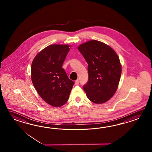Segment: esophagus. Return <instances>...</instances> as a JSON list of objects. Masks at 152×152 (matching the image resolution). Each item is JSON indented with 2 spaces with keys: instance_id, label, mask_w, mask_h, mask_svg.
Listing matches in <instances>:
<instances>
[{
  "instance_id": "34e87169",
  "label": "esophagus",
  "mask_w": 152,
  "mask_h": 152,
  "mask_svg": "<svg viewBox=\"0 0 152 152\" xmlns=\"http://www.w3.org/2000/svg\"><path fill=\"white\" fill-rule=\"evenodd\" d=\"M75 84L76 85H79V80H76V81H75Z\"/></svg>"
}]
</instances>
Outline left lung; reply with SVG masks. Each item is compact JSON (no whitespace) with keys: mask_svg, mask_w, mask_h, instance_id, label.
Returning a JSON list of instances; mask_svg holds the SVG:
<instances>
[{"mask_svg":"<svg viewBox=\"0 0 152 152\" xmlns=\"http://www.w3.org/2000/svg\"><path fill=\"white\" fill-rule=\"evenodd\" d=\"M77 48L88 64V80L83 90L92 102H106L118 88L121 74L118 56L109 45L96 40L83 43Z\"/></svg>","mask_w":152,"mask_h":152,"instance_id":"obj_1","label":"left lung"}]
</instances>
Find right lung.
Here are the masks:
<instances>
[{
	"label": "right lung",
	"mask_w": 152,
	"mask_h": 152,
	"mask_svg": "<svg viewBox=\"0 0 152 152\" xmlns=\"http://www.w3.org/2000/svg\"><path fill=\"white\" fill-rule=\"evenodd\" d=\"M71 46L51 45L35 56L31 66V79L42 99L54 107L65 104L74 82L62 67Z\"/></svg>",
	"instance_id": "right-lung-1"
}]
</instances>
